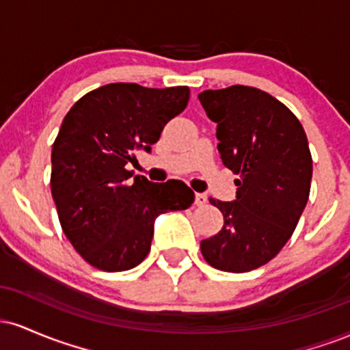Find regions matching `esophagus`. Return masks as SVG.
<instances>
[{"instance_id": "obj_1", "label": "esophagus", "mask_w": 350, "mask_h": 350, "mask_svg": "<svg viewBox=\"0 0 350 350\" xmlns=\"http://www.w3.org/2000/svg\"><path fill=\"white\" fill-rule=\"evenodd\" d=\"M194 204L198 207H204L207 204V196L206 194H196V198H194Z\"/></svg>"}]
</instances>
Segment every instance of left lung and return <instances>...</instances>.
<instances>
[{
	"instance_id": "left-lung-1",
	"label": "left lung",
	"mask_w": 350,
	"mask_h": 350,
	"mask_svg": "<svg viewBox=\"0 0 350 350\" xmlns=\"http://www.w3.org/2000/svg\"><path fill=\"white\" fill-rule=\"evenodd\" d=\"M199 102L217 123L224 166L239 176L234 200L208 199L224 227L200 242V252L217 270L252 271L278 255L306 207L312 178L306 133L290 108L258 88L204 90Z\"/></svg>"
}]
</instances>
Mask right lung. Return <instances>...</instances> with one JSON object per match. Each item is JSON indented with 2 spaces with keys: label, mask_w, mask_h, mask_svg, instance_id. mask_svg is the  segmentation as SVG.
<instances>
[{
  "label": "right lung",
  "mask_w": 350,
  "mask_h": 350,
  "mask_svg": "<svg viewBox=\"0 0 350 350\" xmlns=\"http://www.w3.org/2000/svg\"><path fill=\"white\" fill-rule=\"evenodd\" d=\"M187 102V87L118 82L88 92L64 118L52 146V198L64 234L92 267L135 268L150 253L158 215L194 202L180 180H130L126 170Z\"/></svg>",
  "instance_id": "obj_1"
}]
</instances>
